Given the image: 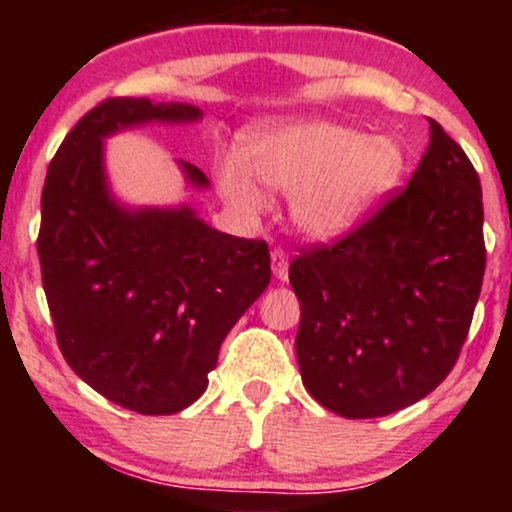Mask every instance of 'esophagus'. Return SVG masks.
Returning <instances> with one entry per match:
<instances>
[{
  "label": "esophagus",
  "instance_id": "obj_1",
  "mask_svg": "<svg viewBox=\"0 0 512 512\" xmlns=\"http://www.w3.org/2000/svg\"><path fill=\"white\" fill-rule=\"evenodd\" d=\"M272 272L279 281L289 279V255H286V250L276 248L272 252Z\"/></svg>",
  "mask_w": 512,
  "mask_h": 512
}]
</instances>
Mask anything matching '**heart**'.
Listing matches in <instances>:
<instances>
[{"label": "heart", "mask_w": 512, "mask_h": 512, "mask_svg": "<svg viewBox=\"0 0 512 512\" xmlns=\"http://www.w3.org/2000/svg\"><path fill=\"white\" fill-rule=\"evenodd\" d=\"M402 144L354 127L305 120L257 134L238 156L223 158L219 185L238 209L267 207L264 185L293 195V219L315 240L342 238L399 185Z\"/></svg>", "instance_id": "b5f03b06"}]
</instances>
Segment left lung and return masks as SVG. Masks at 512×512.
<instances>
[{
  "label": "left lung",
  "instance_id": "8db88e82",
  "mask_svg": "<svg viewBox=\"0 0 512 512\" xmlns=\"http://www.w3.org/2000/svg\"><path fill=\"white\" fill-rule=\"evenodd\" d=\"M428 129L407 190L289 267L303 385L344 419L387 416L436 390L477 308L486 267L479 175L436 120Z\"/></svg>",
  "mask_w": 512,
  "mask_h": 512
}]
</instances>
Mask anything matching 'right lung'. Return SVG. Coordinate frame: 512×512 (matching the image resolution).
<instances>
[{"mask_svg": "<svg viewBox=\"0 0 512 512\" xmlns=\"http://www.w3.org/2000/svg\"><path fill=\"white\" fill-rule=\"evenodd\" d=\"M199 117L187 103H98L64 137L40 199V272L64 361L105 399L146 416L202 397L221 342L272 279L264 240L216 231L187 204L127 209L110 195L103 139ZM180 168L192 187L209 185L192 163Z\"/></svg>", "mask_w": 512, "mask_h": 512, "instance_id": "add662e5", "label": "right lung"}]
</instances>
